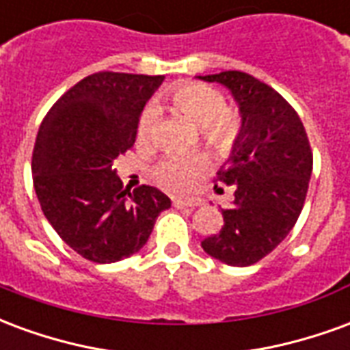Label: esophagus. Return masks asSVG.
Masks as SVG:
<instances>
[{"label": "esophagus", "mask_w": 350, "mask_h": 350, "mask_svg": "<svg viewBox=\"0 0 350 350\" xmlns=\"http://www.w3.org/2000/svg\"><path fill=\"white\" fill-rule=\"evenodd\" d=\"M172 204L176 208H195V206L202 204V200L200 198H174Z\"/></svg>", "instance_id": "obj_1"}]
</instances>
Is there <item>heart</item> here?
<instances>
[{
	"instance_id": "obj_1",
	"label": "heart",
	"mask_w": 350,
	"mask_h": 350,
	"mask_svg": "<svg viewBox=\"0 0 350 350\" xmlns=\"http://www.w3.org/2000/svg\"><path fill=\"white\" fill-rule=\"evenodd\" d=\"M168 99L180 112L198 125V133L204 142L217 153H228L240 135V118L234 110L225 107V99L217 90L182 82L168 90ZM159 118V108L148 105L142 110L137 123V138L146 142L152 137ZM210 167V159L204 152L172 153L161 161L155 168L157 182L170 191H187L198 176Z\"/></svg>"
}]
</instances>
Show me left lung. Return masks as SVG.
Returning a JSON list of instances; mask_svg holds the SVG:
<instances>
[{
  "instance_id": "obj_1",
  "label": "left lung",
  "mask_w": 350,
  "mask_h": 350,
  "mask_svg": "<svg viewBox=\"0 0 350 350\" xmlns=\"http://www.w3.org/2000/svg\"><path fill=\"white\" fill-rule=\"evenodd\" d=\"M232 93L242 127L217 182L234 187L217 234L202 240L210 257L251 266L283 242L300 217L313 153L300 116L273 88L242 71L198 77ZM215 189L223 191L215 185Z\"/></svg>"
}]
</instances>
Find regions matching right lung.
Wrapping results in <instances>:
<instances>
[{"instance_id":"add662e5","label":"right lung","mask_w":350,"mask_h":350,"mask_svg":"<svg viewBox=\"0 0 350 350\" xmlns=\"http://www.w3.org/2000/svg\"><path fill=\"white\" fill-rule=\"evenodd\" d=\"M165 77L103 71L65 92L44 116L31 159L37 198L71 250L99 264L146 245L170 198L152 185L123 187L112 161L137 138V123Z\"/></svg>"}]
</instances>
